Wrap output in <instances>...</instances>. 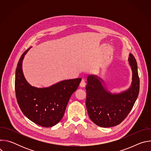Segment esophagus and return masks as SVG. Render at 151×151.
Masks as SVG:
<instances>
[{"instance_id":"esophagus-1","label":"esophagus","mask_w":151,"mask_h":151,"mask_svg":"<svg viewBox=\"0 0 151 151\" xmlns=\"http://www.w3.org/2000/svg\"><path fill=\"white\" fill-rule=\"evenodd\" d=\"M85 85H86L85 81L84 79H82V81H81V83H80L79 86H80L81 87H84L85 86Z\"/></svg>"}]
</instances>
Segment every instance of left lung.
Returning a JSON list of instances; mask_svg holds the SVG:
<instances>
[{
    "mask_svg": "<svg viewBox=\"0 0 151 151\" xmlns=\"http://www.w3.org/2000/svg\"><path fill=\"white\" fill-rule=\"evenodd\" d=\"M128 61L132 70V83L130 88L121 93H111L102 85L103 81L96 75L87 78L86 107L91 120L100 127L119 124L130 112L137 99L140 80L137 62L133 54L129 55Z\"/></svg>",
    "mask_w": 151,
    "mask_h": 151,
    "instance_id": "8db88e82",
    "label": "left lung"
}]
</instances>
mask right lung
Segmentation results:
<instances>
[{
	"label": "right lung",
	"mask_w": 151,
	"mask_h": 151,
	"mask_svg": "<svg viewBox=\"0 0 151 151\" xmlns=\"http://www.w3.org/2000/svg\"><path fill=\"white\" fill-rule=\"evenodd\" d=\"M30 48L21 55L16 69L15 90L17 103L30 121L42 127H52L62 119L81 78L64 80L47 88L32 87L26 80L22 70L23 60Z\"/></svg>",
	"instance_id": "right-lung-1"
}]
</instances>
